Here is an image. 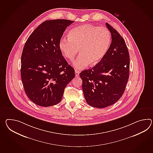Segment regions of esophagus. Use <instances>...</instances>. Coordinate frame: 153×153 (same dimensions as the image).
Masks as SVG:
<instances>
[{"instance_id":"esophagus-1","label":"esophagus","mask_w":153,"mask_h":153,"mask_svg":"<svg viewBox=\"0 0 153 153\" xmlns=\"http://www.w3.org/2000/svg\"><path fill=\"white\" fill-rule=\"evenodd\" d=\"M79 72L77 71V70H75V75H76V76L78 77V76H79Z\"/></svg>"}]
</instances>
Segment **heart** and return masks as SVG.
<instances>
[{
	"label": "heart",
	"instance_id": "heart-1",
	"mask_svg": "<svg viewBox=\"0 0 153 153\" xmlns=\"http://www.w3.org/2000/svg\"><path fill=\"white\" fill-rule=\"evenodd\" d=\"M111 43V34L105 27L85 24L72 28L68 37L61 38L59 47L65 58L74 59L79 49L80 53L73 63L80 70L89 64L93 66L101 61Z\"/></svg>",
	"mask_w": 153,
	"mask_h": 153
}]
</instances>
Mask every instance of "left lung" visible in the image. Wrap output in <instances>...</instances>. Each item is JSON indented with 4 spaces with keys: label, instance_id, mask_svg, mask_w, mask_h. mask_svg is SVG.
I'll return each instance as SVG.
<instances>
[{
    "label": "left lung",
    "instance_id": "1",
    "mask_svg": "<svg viewBox=\"0 0 153 153\" xmlns=\"http://www.w3.org/2000/svg\"><path fill=\"white\" fill-rule=\"evenodd\" d=\"M111 43L104 58L91 69L79 74L82 90L89 105L104 108L117 102L125 92L129 78V55L119 32L108 23Z\"/></svg>",
    "mask_w": 153,
    "mask_h": 153
}]
</instances>
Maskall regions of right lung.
Returning <instances> with one entry per match:
<instances>
[{
  "label": "right lung",
  "mask_w": 153,
  "mask_h": 153,
  "mask_svg": "<svg viewBox=\"0 0 153 153\" xmlns=\"http://www.w3.org/2000/svg\"><path fill=\"white\" fill-rule=\"evenodd\" d=\"M74 21H45L27 39L21 55V76L24 90L32 102L41 106L60 102L64 89L75 77V70L59 47L66 30Z\"/></svg>",
  "instance_id": "obj_1"
}]
</instances>
